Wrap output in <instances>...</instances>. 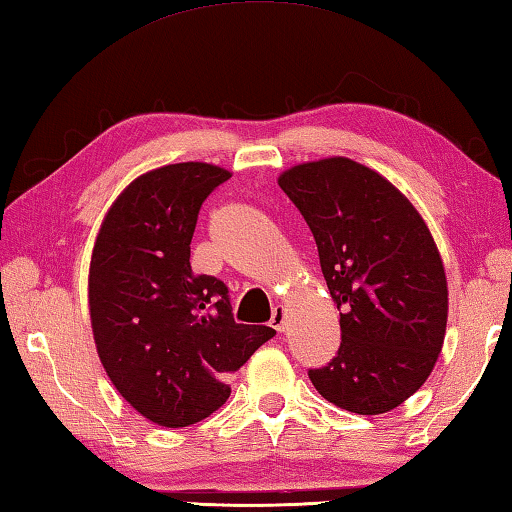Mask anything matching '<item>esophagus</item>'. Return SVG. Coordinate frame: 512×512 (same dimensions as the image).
<instances>
[{
    "instance_id": "obj_1",
    "label": "esophagus",
    "mask_w": 512,
    "mask_h": 512,
    "mask_svg": "<svg viewBox=\"0 0 512 512\" xmlns=\"http://www.w3.org/2000/svg\"><path fill=\"white\" fill-rule=\"evenodd\" d=\"M269 325H272L276 332H285L287 321H285V310H283V307H274L272 321H269Z\"/></svg>"
}]
</instances>
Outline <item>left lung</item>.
<instances>
[{"instance_id": "8db88e82", "label": "left lung", "mask_w": 512, "mask_h": 512, "mask_svg": "<svg viewBox=\"0 0 512 512\" xmlns=\"http://www.w3.org/2000/svg\"><path fill=\"white\" fill-rule=\"evenodd\" d=\"M278 185L316 240L341 312V345L307 370L323 399L356 414L401 406L435 368L448 287L435 240L410 200L347 158L307 162Z\"/></svg>"}]
</instances>
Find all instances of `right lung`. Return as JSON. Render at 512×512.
Wrapping results in <instances>:
<instances>
[{"label": "right lung", "instance_id": "1", "mask_svg": "<svg viewBox=\"0 0 512 512\" xmlns=\"http://www.w3.org/2000/svg\"><path fill=\"white\" fill-rule=\"evenodd\" d=\"M231 173L180 162L133 180L95 240L89 307L100 361L142 417L185 428L229 397L243 368L276 330L234 321L229 289L191 272L202 202Z\"/></svg>", "mask_w": 512, "mask_h": 512}]
</instances>
